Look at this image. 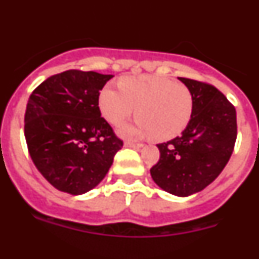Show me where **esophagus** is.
<instances>
[{"instance_id":"obj_1","label":"esophagus","mask_w":259,"mask_h":259,"mask_svg":"<svg viewBox=\"0 0 259 259\" xmlns=\"http://www.w3.org/2000/svg\"><path fill=\"white\" fill-rule=\"evenodd\" d=\"M124 145L125 146H131V148H136V149H140V148H143V146H144V144L134 143V141H125Z\"/></svg>"}]
</instances>
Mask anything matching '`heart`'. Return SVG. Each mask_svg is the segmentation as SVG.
I'll return each instance as SVG.
<instances>
[{
  "instance_id": "heart-1",
  "label": "heart",
  "mask_w": 259,
  "mask_h": 259,
  "mask_svg": "<svg viewBox=\"0 0 259 259\" xmlns=\"http://www.w3.org/2000/svg\"><path fill=\"white\" fill-rule=\"evenodd\" d=\"M119 87L120 89L105 85L98 95V107L102 116L113 125L124 123L137 110L140 119L135 127H125L124 135L171 140L191 122L193 96L183 84L166 77L141 75L123 77Z\"/></svg>"
}]
</instances>
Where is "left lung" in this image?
Here are the masks:
<instances>
[{"label":"left lung","instance_id":"left-lung-1","mask_svg":"<svg viewBox=\"0 0 259 259\" xmlns=\"http://www.w3.org/2000/svg\"><path fill=\"white\" fill-rule=\"evenodd\" d=\"M193 96V115L182 135L158 144L159 161L150 168L155 184L187 197L206 188L223 171L237 136L236 110L211 84L179 77Z\"/></svg>","mask_w":259,"mask_h":259}]
</instances>
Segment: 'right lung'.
<instances>
[{
	"instance_id": "1",
	"label": "right lung",
	"mask_w": 259,
	"mask_h": 259,
	"mask_svg": "<svg viewBox=\"0 0 259 259\" xmlns=\"http://www.w3.org/2000/svg\"><path fill=\"white\" fill-rule=\"evenodd\" d=\"M113 75L68 70L29 96L24 136L32 161L58 191L83 194L101 183L123 146L101 116L98 95Z\"/></svg>"
}]
</instances>
